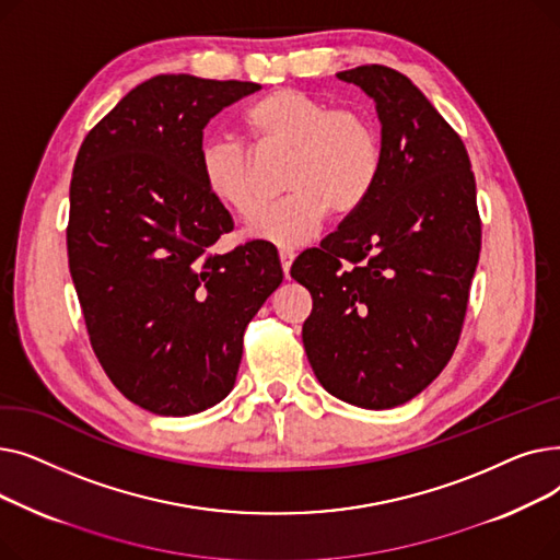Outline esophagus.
<instances>
[{"label": "esophagus", "instance_id": "obj_1", "mask_svg": "<svg viewBox=\"0 0 560 560\" xmlns=\"http://www.w3.org/2000/svg\"><path fill=\"white\" fill-rule=\"evenodd\" d=\"M279 260H281V270L285 275V279L290 277V265L295 260V252L292 249H279Z\"/></svg>", "mask_w": 560, "mask_h": 560}]
</instances>
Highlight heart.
Wrapping results in <instances>:
<instances>
[{
  "mask_svg": "<svg viewBox=\"0 0 560 560\" xmlns=\"http://www.w3.org/2000/svg\"><path fill=\"white\" fill-rule=\"evenodd\" d=\"M258 144L288 150L281 188L285 197L252 215L245 235L277 247H298L317 233L327 213L351 215L368 201L384 167L381 133L370 115L334 108L298 88H279L256 100L243 115ZM197 172L209 195L247 218L256 190L247 152L231 138L199 147Z\"/></svg>",
  "mask_w": 560,
  "mask_h": 560,
  "instance_id": "b5f03b06",
  "label": "heart"
}]
</instances>
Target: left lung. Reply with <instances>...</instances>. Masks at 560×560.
I'll return each mask as SVG.
<instances>
[{"mask_svg":"<svg viewBox=\"0 0 560 560\" xmlns=\"http://www.w3.org/2000/svg\"><path fill=\"white\" fill-rule=\"evenodd\" d=\"M336 77L374 100L384 167L290 277L313 298L302 340L322 388L384 410L420 395L454 354L481 252L477 184L463 140L408 77L386 66Z\"/></svg>","mask_w":560,"mask_h":560,"instance_id":"obj_1","label":"left lung"}]
</instances>
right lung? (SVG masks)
Listing matches in <instances>:
<instances>
[{
    "label": "right lung",
    "instance_id": "add662e5",
    "mask_svg": "<svg viewBox=\"0 0 560 560\" xmlns=\"http://www.w3.org/2000/svg\"><path fill=\"white\" fill-rule=\"evenodd\" d=\"M159 74L85 136L70 184V275L95 354L129 401L165 418L215 406L243 334L283 281L275 245L211 254L233 220L203 188V127L258 91Z\"/></svg>",
    "mask_w": 560,
    "mask_h": 560
}]
</instances>
